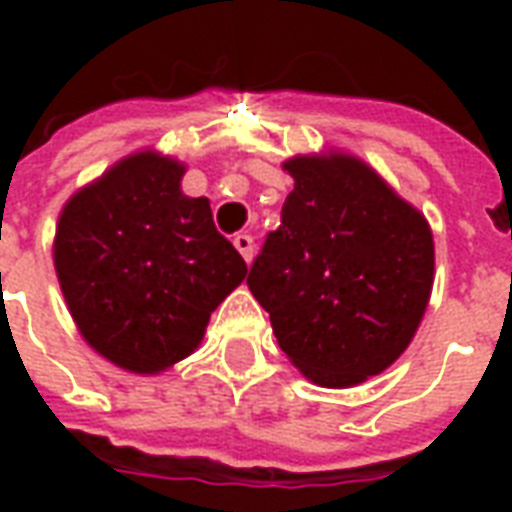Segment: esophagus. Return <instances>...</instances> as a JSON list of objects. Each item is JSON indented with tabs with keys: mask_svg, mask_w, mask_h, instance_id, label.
Listing matches in <instances>:
<instances>
[{
	"mask_svg": "<svg viewBox=\"0 0 512 512\" xmlns=\"http://www.w3.org/2000/svg\"><path fill=\"white\" fill-rule=\"evenodd\" d=\"M233 247L239 249V255L244 257V260H252V255H255V241H252V236L249 233H236L233 236Z\"/></svg>",
	"mask_w": 512,
	"mask_h": 512,
	"instance_id": "esophagus-1",
	"label": "esophagus"
}]
</instances>
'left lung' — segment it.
Listing matches in <instances>:
<instances>
[{
    "instance_id": "left-lung-1",
    "label": "left lung",
    "mask_w": 512,
    "mask_h": 512,
    "mask_svg": "<svg viewBox=\"0 0 512 512\" xmlns=\"http://www.w3.org/2000/svg\"><path fill=\"white\" fill-rule=\"evenodd\" d=\"M284 170L295 191L249 268V292L308 380L350 388L412 342L433 289V233L356 156H295Z\"/></svg>"
}]
</instances>
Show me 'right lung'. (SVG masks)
Masks as SVG:
<instances>
[{
    "instance_id": "obj_1",
    "label": "right lung",
    "mask_w": 512,
    "mask_h": 512,
    "mask_svg": "<svg viewBox=\"0 0 512 512\" xmlns=\"http://www.w3.org/2000/svg\"><path fill=\"white\" fill-rule=\"evenodd\" d=\"M156 151L116 162L74 193L55 231V273L82 337L111 364L156 374L199 348L209 316L247 276L209 199Z\"/></svg>"
}]
</instances>
